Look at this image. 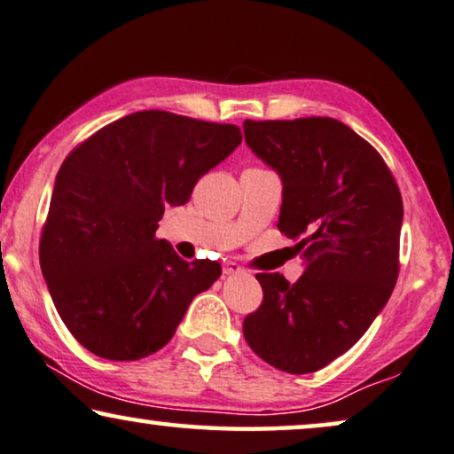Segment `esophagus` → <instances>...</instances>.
Returning <instances> with one entry per match:
<instances>
[{"label":"esophagus","mask_w":454,"mask_h":454,"mask_svg":"<svg viewBox=\"0 0 454 454\" xmlns=\"http://www.w3.org/2000/svg\"><path fill=\"white\" fill-rule=\"evenodd\" d=\"M243 268L238 264V262H227L225 266H223V274L231 276V274H241Z\"/></svg>","instance_id":"esophagus-1"}]
</instances>
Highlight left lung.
<instances>
[{
  "label": "left lung",
  "mask_w": 454,
  "mask_h": 454,
  "mask_svg": "<svg viewBox=\"0 0 454 454\" xmlns=\"http://www.w3.org/2000/svg\"><path fill=\"white\" fill-rule=\"evenodd\" d=\"M247 145L282 178L278 229L305 274L260 272L264 299L243 319L249 348L274 369H324L363 338L399 274L403 202L369 141L336 118L246 121Z\"/></svg>",
  "instance_id": "left-lung-1"
}]
</instances>
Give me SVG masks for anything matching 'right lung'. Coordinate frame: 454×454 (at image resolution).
<instances>
[{
	"label": "right lung",
	"mask_w": 454,
	"mask_h": 454,
	"mask_svg": "<svg viewBox=\"0 0 454 454\" xmlns=\"http://www.w3.org/2000/svg\"><path fill=\"white\" fill-rule=\"evenodd\" d=\"M239 143L235 124L141 110L65 157L38 252L52 303L83 348L108 360L149 356L219 278V262L182 260L155 231L166 207L188 202Z\"/></svg>",
	"instance_id": "right-lung-1"
}]
</instances>
